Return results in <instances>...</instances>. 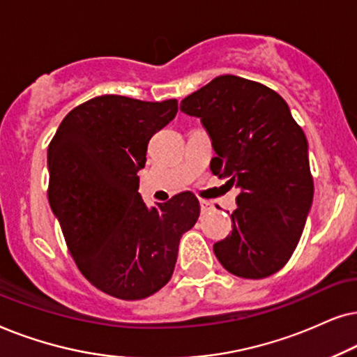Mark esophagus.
<instances>
[{"label":"esophagus","instance_id":"34e87169","mask_svg":"<svg viewBox=\"0 0 357 357\" xmlns=\"http://www.w3.org/2000/svg\"><path fill=\"white\" fill-rule=\"evenodd\" d=\"M212 208H213L212 202H208V201H204V199H202V201H201V211H202L204 213H206V212H208V211H212Z\"/></svg>","mask_w":357,"mask_h":357}]
</instances>
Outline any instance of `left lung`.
<instances>
[{
    "label": "left lung",
    "mask_w": 357,
    "mask_h": 357,
    "mask_svg": "<svg viewBox=\"0 0 357 357\" xmlns=\"http://www.w3.org/2000/svg\"><path fill=\"white\" fill-rule=\"evenodd\" d=\"M181 111L201 117L217 156L211 169L240 188L231 234L213 245L228 273L263 279L296 250L312 207L308 145L287 102L264 84L222 75L189 94Z\"/></svg>",
    "instance_id": "obj_1"
}]
</instances>
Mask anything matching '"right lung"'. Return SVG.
Listing matches in <instances>:
<instances>
[{
    "mask_svg": "<svg viewBox=\"0 0 357 357\" xmlns=\"http://www.w3.org/2000/svg\"><path fill=\"white\" fill-rule=\"evenodd\" d=\"M178 101L104 94L66 114L49 145V202L66 246L94 287L122 301L153 296L173 275L179 240L197 222L192 192L149 208L139 169Z\"/></svg>",
    "mask_w": 357,
    "mask_h": 357,
    "instance_id": "right-lung-1",
    "label": "right lung"
}]
</instances>
